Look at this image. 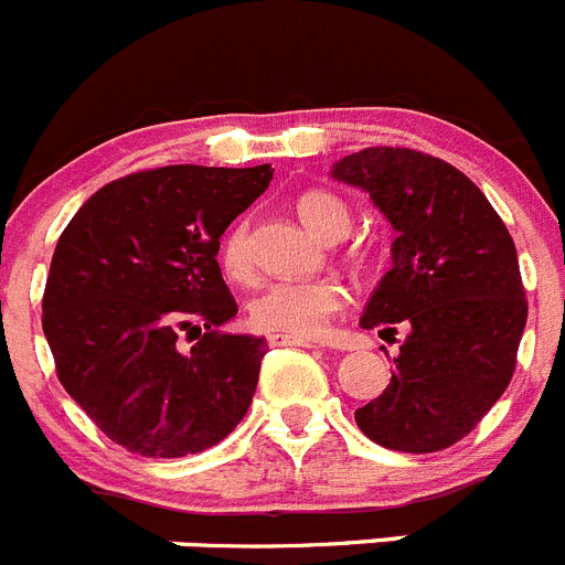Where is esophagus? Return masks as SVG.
I'll use <instances>...</instances> for the list:
<instances>
[{
    "instance_id": "obj_1",
    "label": "esophagus",
    "mask_w": 565,
    "mask_h": 565,
    "mask_svg": "<svg viewBox=\"0 0 565 565\" xmlns=\"http://www.w3.org/2000/svg\"><path fill=\"white\" fill-rule=\"evenodd\" d=\"M268 344H299V348H317L311 339L288 337V333H271V337H268Z\"/></svg>"
}]
</instances>
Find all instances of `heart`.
<instances>
[{
	"mask_svg": "<svg viewBox=\"0 0 565 565\" xmlns=\"http://www.w3.org/2000/svg\"><path fill=\"white\" fill-rule=\"evenodd\" d=\"M299 217L319 237L339 239L351 232V206L331 192L313 189L297 201ZM226 277L246 282L252 279V248H248V221L232 223L217 248ZM348 306V294L333 279H279L248 302V322L257 331L288 333V337H319L337 313Z\"/></svg>",
	"mask_w": 565,
	"mask_h": 565,
	"instance_id": "heart-1",
	"label": "heart"
}]
</instances>
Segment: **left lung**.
<instances>
[{
	"mask_svg": "<svg viewBox=\"0 0 565 565\" xmlns=\"http://www.w3.org/2000/svg\"><path fill=\"white\" fill-rule=\"evenodd\" d=\"M333 178L371 192L396 228L362 328L393 342L402 328L404 342L391 384L356 411L359 430L387 450H447L515 373L529 302L512 234L467 174L418 149L367 147Z\"/></svg>",
	"mask_w": 565,
	"mask_h": 565,
	"instance_id": "8db88e82",
	"label": "left lung"
}]
</instances>
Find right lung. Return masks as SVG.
Here are the masks:
<instances>
[{
	"mask_svg": "<svg viewBox=\"0 0 565 565\" xmlns=\"http://www.w3.org/2000/svg\"><path fill=\"white\" fill-rule=\"evenodd\" d=\"M271 178L268 163L141 169L98 189L58 237L42 297L56 376L129 452L192 456L246 416L266 339L221 331L237 302L217 248Z\"/></svg>",
	"mask_w": 565,
	"mask_h": 565,
	"instance_id": "right-lung-1",
	"label": "right lung"
}]
</instances>
